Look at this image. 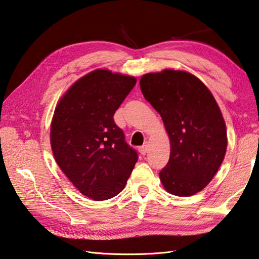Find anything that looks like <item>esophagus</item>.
<instances>
[{"mask_svg": "<svg viewBox=\"0 0 259 259\" xmlns=\"http://www.w3.org/2000/svg\"><path fill=\"white\" fill-rule=\"evenodd\" d=\"M139 151H140V153H141L142 155H146V154L148 153V144L146 143V144H144V146H142V147L139 149Z\"/></svg>", "mask_w": 259, "mask_h": 259, "instance_id": "1", "label": "esophagus"}]
</instances>
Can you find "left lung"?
<instances>
[{"label": "left lung", "mask_w": 259, "mask_h": 259, "mask_svg": "<svg viewBox=\"0 0 259 259\" xmlns=\"http://www.w3.org/2000/svg\"><path fill=\"white\" fill-rule=\"evenodd\" d=\"M140 88L170 138V159L159 173L164 189L178 196L202 191L227 148L225 121L212 93L194 75L172 69L143 75Z\"/></svg>", "instance_id": "8db88e82"}]
</instances>
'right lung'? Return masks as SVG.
Returning <instances> with one entry per match:
<instances>
[{
    "instance_id": "1",
    "label": "right lung",
    "mask_w": 259,
    "mask_h": 259,
    "mask_svg": "<svg viewBox=\"0 0 259 259\" xmlns=\"http://www.w3.org/2000/svg\"><path fill=\"white\" fill-rule=\"evenodd\" d=\"M136 82L135 77L96 69L67 90L54 112V157L77 190L95 201L119 194L138 161L113 120Z\"/></svg>"
}]
</instances>
